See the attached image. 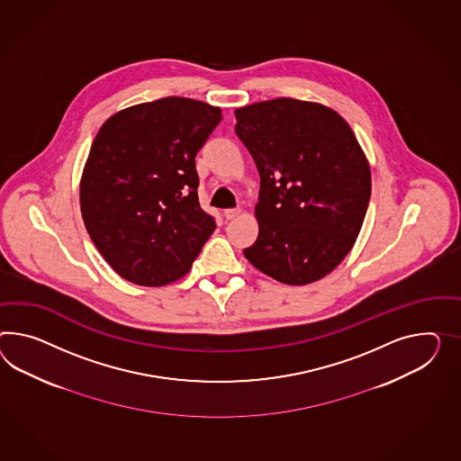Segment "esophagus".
I'll use <instances>...</instances> for the list:
<instances>
[{"mask_svg": "<svg viewBox=\"0 0 461 461\" xmlns=\"http://www.w3.org/2000/svg\"><path fill=\"white\" fill-rule=\"evenodd\" d=\"M239 213H240V209H225L224 217L227 221H232V219H236Z\"/></svg>", "mask_w": 461, "mask_h": 461, "instance_id": "esophagus-1", "label": "esophagus"}]
</instances>
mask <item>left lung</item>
<instances>
[{"mask_svg": "<svg viewBox=\"0 0 461 461\" xmlns=\"http://www.w3.org/2000/svg\"><path fill=\"white\" fill-rule=\"evenodd\" d=\"M234 113L260 177L259 236L244 256L279 283H316L359 236L371 197L366 155L348 122L316 102L283 96Z\"/></svg>", "mask_w": 461, "mask_h": 461, "instance_id": "left-lung-1", "label": "left lung"}]
</instances>
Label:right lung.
<instances>
[{
    "instance_id": "1",
    "label": "right lung",
    "mask_w": 461,
    "mask_h": 461,
    "mask_svg": "<svg viewBox=\"0 0 461 461\" xmlns=\"http://www.w3.org/2000/svg\"><path fill=\"white\" fill-rule=\"evenodd\" d=\"M221 120L219 106L167 96L120 110L96 133L80 180L83 222L129 283L178 281L212 234L195 155Z\"/></svg>"
}]
</instances>
